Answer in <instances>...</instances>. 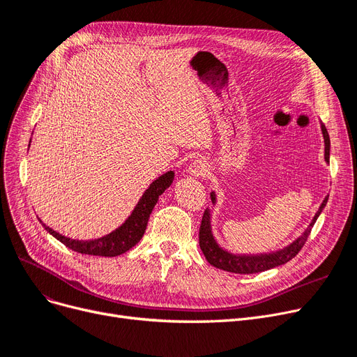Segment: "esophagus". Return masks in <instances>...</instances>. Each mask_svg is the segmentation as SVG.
Returning a JSON list of instances; mask_svg holds the SVG:
<instances>
[{"label":"esophagus","mask_w":357,"mask_h":357,"mask_svg":"<svg viewBox=\"0 0 357 357\" xmlns=\"http://www.w3.org/2000/svg\"><path fill=\"white\" fill-rule=\"evenodd\" d=\"M188 175L191 176V178H201V176H204L207 172H208V165H207V162L206 160H203V159H197V160H194L190 166H188Z\"/></svg>","instance_id":"34e87169"}]
</instances>
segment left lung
<instances>
[{"label":"left lung","instance_id":"obj_1","mask_svg":"<svg viewBox=\"0 0 357 357\" xmlns=\"http://www.w3.org/2000/svg\"><path fill=\"white\" fill-rule=\"evenodd\" d=\"M321 131H322V137H324V159L327 163H330V135L327 128H325L324 123L321 122ZM211 197V203L213 206L215 204V192L213 191L210 194ZM328 197H325L322 204L319 206L318 211L315 213L312 222L309 223V226L305 229L303 234L294 239L290 245L284 246L283 250H278L275 252H270V254H259V255H239V254H231L217 243V241L213 236V229H211V210L206 208L203 220H201V226H199V248L203 251L206 259L210 262L211 266H214L215 268H220L229 273H236V274H254V273H261L266 271L278 266L286 264L287 261H290L291 258H294L298 255V252L302 250V246L305 245L309 234L317 222V219L319 217L321 211L324 210V207L327 206Z\"/></svg>","mask_w":357,"mask_h":357}]
</instances>
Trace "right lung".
<instances>
[{
  "label": "right lung",
  "mask_w": 357,
  "mask_h": 357,
  "mask_svg": "<svg viewBox=\"0 0 357 357\" xmlns=\"http://www.w3.org/2000/svg\"><path fill=\"white\" fill-rule=\"evenodd\" d=\"M30 146V144H29ZM174 170H167L166 174L160 175L158 179H154L150 187L144 191L142 198L138 199L137 206L134 207L132 213L128 215V219L123 222L119 227L112 230L111 234H107L98 239H89V241H79L71 239L68 236H64L58 234L50 226H46L40 219L39 222L45 227V230L51 234L55 239H58L61 243H64L70 250L87 254V255H99V257H116L123 252L130 251L131 248L140 242L143 238L149 217L156 206L159 195L165 192L166 188H169L174 182Z\"/></svg>",
  "instance_id": "add662e5"
}]
</instances>
